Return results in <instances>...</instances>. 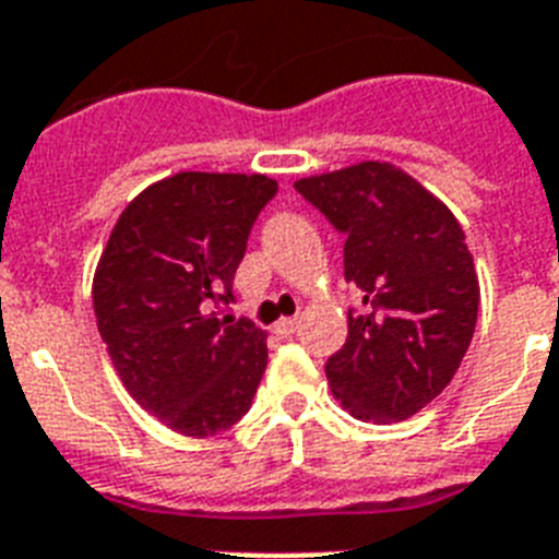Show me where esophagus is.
Segmentation results:
<instances>
[{"mask_svg":"<svg viewBox=\"0 0 559 559\" xmlns=\"http://www.w3.org/2000/svg\"><path fill=\"white\" fill-rule=\"evenodd\" d=\"M300 326V318H281L278 323H275V334H281V337H289V334L298 332Z\"/></svg>","mask_w":559,"mask_h":559,"instance_id":"esophagus-1","label":"esophagus"}]
</instances>
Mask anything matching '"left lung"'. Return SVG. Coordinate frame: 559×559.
Segmentation results:
<instances>
[{"label":"left lung","mask_w":559,"mask_h":559,"mask_svg":"<svg viewBox=\"0 0 559 559\" xmlns=\"http://www.w3.org/2000/svg\"><path fill=\"white\" fill-rule=\"evenodd\" d=\"M340 233L346 281L362 293L346 346L332 354V394L354 419L391 425L450 385L478 320V275L459 219L391 163L366 159L295 182Z\"/></svg>","instance_id":"left-lung-1"}]
</instances>
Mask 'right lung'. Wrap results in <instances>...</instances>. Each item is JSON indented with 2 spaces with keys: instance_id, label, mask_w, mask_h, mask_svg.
Returning a JSON list of instances; mask_svg holds the SVG:
<instances>
[{
  "instance_id": "right-lung-1",
  "label": "right lung",
  "mask_w": 559,
  "mask_h": 559,
  "mask_svg": "<svg viewBox=\"0 0 559 559\" xmlns=\"http://www.w3.org/2000/svg\"><path fill=\"white\" fill-rule=\"evenodd\" d=\"M278 191L266 174L179 171L126 205L92 278V307L126 391L165 427L205 439L250 411L266 332L222 318L247 236Z\"/></svg>"
}]
</instances>
